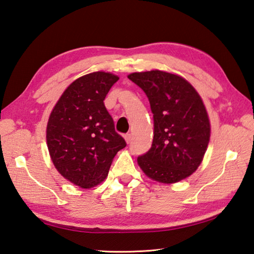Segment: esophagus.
Segmentation results:
<instances>
[{
    "instance_id": "34e87169",
    "label": "esophagus",
    "mask_w": 254,
    "mask_h": 254,
    "mask_svg": "<svg viewBox=\"0 0 254 254\" xmlns=\"http://www.w3.org/2000/svg\"><path fill=\"white\" fill-rule=\"evenodd\" d=\"M124 139H126L127 143L128 144V143L131 142V139H132V135H131V134H126V135H124Z\"/></svg>"
}]
</instances>
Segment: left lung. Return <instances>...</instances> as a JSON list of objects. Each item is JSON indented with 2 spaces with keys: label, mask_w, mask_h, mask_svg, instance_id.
Returning <instances> with one entry per match:
<instances>
[{
  "label": "left lung",
  "mask_w": 254,
  "mask_h": 254,
  "mask_svg": "<svg viewBox=\"0 0 254 254\" xmlns=\"http://www.w3.org/2000/svg\"><path fill=\"white\" fill-rule=\"evenodd\" d=\"M146 94L154 118V138L137 164L150 179L175 183L201 165L210 136L202 98L187 79L163 71L136 72L127 76Z\"/></svg>",
  "instance_id": "1"
}]
</instances>
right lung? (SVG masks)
Returning <instances> with one entry per match:
<instances>
[{
    "label": "right lung",
    "instance_id": "add662e5",
    "mask_svg": "<svg viewBox=\"0 0 254 254\" xmlns=\"http://www.w3.org/2000/svg\"><path fill=\"white\" fill-rule=\"evenodd\" d=\"M118 79L115 74L94 72L74 80L48 121L47 145L53 165L83 189L104 181L115 156L127 146L104 104Z\"/></svg>",
    "mask_w": 254,
    "mask_h": 254
}]
</instances>
